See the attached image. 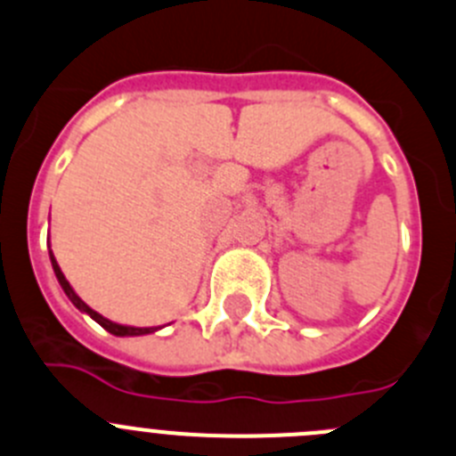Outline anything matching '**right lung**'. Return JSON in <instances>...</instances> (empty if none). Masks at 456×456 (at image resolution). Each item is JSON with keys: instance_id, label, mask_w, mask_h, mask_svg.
Returning <instances> with one entry per match:
<instances>
[{"instance_id": "right-lung-1", "label": "right lung", "mask_w": 456, "mask_h": 456, "mask_svg": "<svg viewBox=\"0 0 456 456\" xmlns=\"http://www.w3.org/2000/svg\"><path fill=\"white\" fill-rule=\"evenodd\" d=\"M49 254H51V252H49ZM51 265H53L55 276H58V283H61L62 290H65V295L69 297V299H71V304H74L76 308H78V310H83V313H87L89 317H92V319H96V322H99V324L103 326V329L108 330V333H112V335H121V338H123V335H146V333H152V330H155V329H132V326L114 324V322H110V319H105L103 314H99V313H96V310L89 308V305L85 304V301L80 299V297L76 295L74 290H71L69 281H67V279H65V274H62V272H61V267H58V263H55L53 254H51Z\"/></svg>"}]
</instances>
